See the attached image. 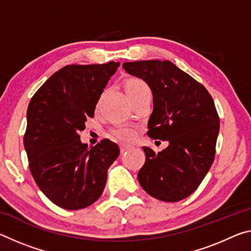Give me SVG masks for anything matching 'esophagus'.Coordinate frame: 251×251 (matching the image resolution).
<instances>
[{
    "mask_svg": "<svg viewBox=\"0 0 251 251\" xmlns=\"http://www.w3.org/2000/svg\"><path fill=\"white\" fill-rule=\"evenodd\" d=\"M130 147H131V146L125 145V144H121V145H120V148H121V151H122V152H124V151H126L130 150Z\"/></svg>",
    "mask_w": 251,
    "mask_h": 251,
    "instance_id": "34e87169",
    "label": "esophagus"
}]
</instances>
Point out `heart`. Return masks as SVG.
<instances>
[{"label":"heart","instance_id":"heart-1","mask_svg":"<svg viewBox=\"0 0 251 251\" xmlns=\"http://www.w3.org/2000/svg\"><path fill=\"white\" fill-rule=\"evenodd\" d=\"M127 95L151 94L148 85L139 78H131L126 83ZM110 137L120 142H131L137 135V129L133 126H116L108 130Z\"/></svg>","mask_w":251,"mask_h":251}]
</instances>
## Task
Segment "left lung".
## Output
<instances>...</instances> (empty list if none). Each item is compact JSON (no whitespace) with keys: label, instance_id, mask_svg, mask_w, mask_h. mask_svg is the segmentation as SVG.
I'll return each instance as SVG.
<instances>
[{"label":"left lung","instance_id":"1","mask_svg":"<svg viewBox=\"0 0 251 251\" xmlns=\"http://www.w3.org/2000/svg\"><path fill=\"white\" fill-rule=\"evenodd\" d=\"M123 67L152 92L147 135L169 142L158 154L143 147L146 160L138 172L139 184L161 201H182L198 188L214 163L219 133L214 100L202 84L169 61L128 62Z\"/></svg>","mask_w":251,"mask_h":251}]
</instances>
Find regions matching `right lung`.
<instances>
[{
	"label": "right lung",
	"instance_id": "obj_1",
	"mask_svg": "<svg viewBox=\"0 0 251 251\" xmlns=\"http://www.w3.org/2000/svg\"><path fill=\"white\" fill-rule=\"evenodd\" d=\"M120 63L66 65L33 95L27 108L24 147L36 185L50 201L78 210L100 197L107 169L120 155L117 144L103 139L88 147L80 142L86 118Z\"/></svg>",
	"mask_w": 251,
	"mask_h": 251
}]
</instances>
